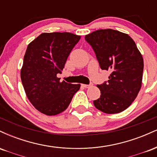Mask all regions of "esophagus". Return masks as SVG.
<instances>
[{"instance_id":"34e87169","label":"esophagus","mask_w":157,"mask_h":157,"mask_svg":"<svg viewBox=\"0 0 157 157\" xmlns=\"http://www.w3.org/2000/svg\"><path fill=\"white\" fill-rule=\"evenodd\" d=\"M82 86H83L84 88H86V89H88V88H90L91 86H92V85H86V84H82Z\"/></svg>"}]
</instances>
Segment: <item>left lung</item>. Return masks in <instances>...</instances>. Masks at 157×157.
<instances>
[{
    "label": "left lung",
    "instance_id": "obj_1",
    "mask_svg": "<svg viewBox=\"0 0 157 157\" xmlns=\"http://www.w3.org/2000/svg\"><path fill=\"white\" fill-rule=\"evenodd\" d=\"M93 48L100 68L109 71V80L97 85L100 97L94 100L97 109L117 113L131 105L142 86L143 57L127 34L117 30L99 29L85 36Z\"/></svg>",
    "mask_w": 157,
    "mask_h": 157
}]
</instances>
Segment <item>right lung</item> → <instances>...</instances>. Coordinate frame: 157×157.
Masks as SVG:
<instances>
[{"instance_id":"right-lung-1","label":"right lung","mask_w":157,"mask_h":157,"mask_svg":"<svg viewBox=\"0 0 157 157\" xmlns=\"http://www.w3.org/2000/svg\"><path fill=\"white\" fill-rule=\"evenodd\" d=\"M80 36L69 32H44L28 45L21 78L27 98L37 111L48 116L68 108L80 84L60 82L65 63Z\"/></svg>"}]
</instances>
